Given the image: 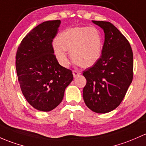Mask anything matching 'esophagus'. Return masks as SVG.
Segmentation results:
<instances>
[{"mask_svg":"<svg viewBox=\"0 0 146 146\" xmlns=\"http://www.w3.org/2000/svg\"><path fill=\"white\" fill-rule=\"evenodd\" d=\"M80 74V71H78L77 70H73V77H76V76H78V75Z\"/></svg>","mask_w":146,"mask_h":146,"instance_id":"obj_1","label":"esophagus"}]
</instances>
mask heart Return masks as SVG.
<instances>
[{
  "instance_id": "heart-1",
  "label": "heart",
  "mask_w": 146,
  "mask_h": 146,
  "mask_svg": "<svg viewBox=\"0 0 146 146\" xmlns=\"http://www.w3.org/2000/svg\"><path fill=\"white\" fill-rule=\"evenodd\" d=\"M53 45L54 52L61 65L66 66L70 52L72 60L82 68L94 65L101 58L103 38L100 31L93 27H75L64 31Z\"/></svg>"
}]
</instances>
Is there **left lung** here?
I'll list each match as a JSON object with an SVG mask.
<instances>
[{
    "mask_svg": "<svg viewBox=\"0 0 146 146\" xmlns=\"http://www.w3.org/2000/svg\"><path fill=\"white\" fill-rule=\"evenodd\" d=\"M92 21L104 29L105 40L99 60L83 70L87 80L83 99L92 111L106 113L121 104L132 82L133 52L127 38L113 24Z\"/></svg>",
    "mask_w": 146,
    "mask_h": 146,
    "instance_id": "8db88e82",
    "label": "left lung"
}]
</instances>
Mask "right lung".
Masks as SVG:
<instances>
[{
	"instance_id": "right-lung-1",
	"label": "right lung",
	"mask_w": 146,
	"mask_h": 146,
	"mask_svg": "<svg viewBox=\"0 0 146 146\" xmlns=\"http://www.w3.org/2000/svg\"><path fill=\"white\" fill-rule=\"evenodd\" d=\"M60 20L44 21L23 38L16 54V70L21 92L28 103L48 112L62 101L65 89L73 79L70 69L61 66L52 42Z\"/></svg>"
}]
</instances>
